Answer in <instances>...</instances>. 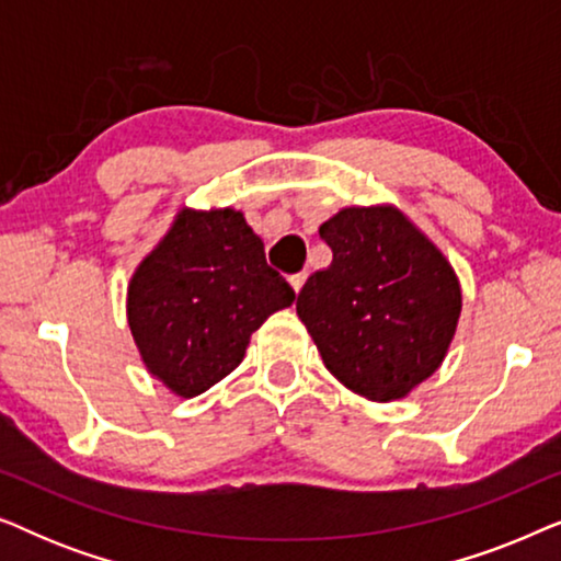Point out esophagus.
Returning <instances> with one entry per match:
<instances>
[{"label": "esophagus", "mask_w": 561, "mask_h": 561, "mask_svg": "<svg viewBox=\"0 0 561 561\" xmlns=\"http://www.w3.org/2000/svg\"><path fill=\"white\" fill-rule=\"evenodd\" d=\"M288 283H290V288H294V290H296V296H298V294H301L304 283H306V275H304V273H296V275H290Z\"/></svg>", "instance_id": "esophagus-1"}]
</instances>
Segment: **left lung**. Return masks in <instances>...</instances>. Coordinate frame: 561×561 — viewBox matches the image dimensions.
<instances>
[{
  "instance_id": "obj_1",
  "label": "left lung",
  "mask_w": 561,
  "mask_h": 561,
  "mask_svg": "<svg viewBox=\"0 0 561 561\" xmlns=\"http://www.w3.org/2000/svg\"><path fill=\"white\" fill-rule=\"evenodd\" d=\"M332 265L296 301L327 370L367 401H398L439 370L462 288L444 252L393 204L344 206L319 227Z\"/></svg>"
}]
</instances>
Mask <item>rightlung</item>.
Instances as JSON below:
<instances>
[{"label": "right lung", "mask_w": 561, "mask_h": 561, "mask_svg": "<svg viewBox=\"0 0 561 561\" xmlns=\"http://www.w3.org/2000/svg\"><path fill=\"white\" fill-rule=\"evenodd\" d=\"M242 211L181 206L127 286V324L152 378L194 398L242 363L252 332L294 304Z\"/></svg>", "instance_id": "right-lung-1"}]
</instances>
